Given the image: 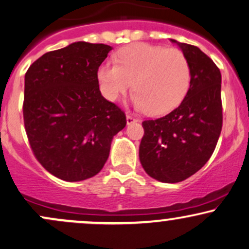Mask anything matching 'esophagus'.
<instances>
[{"mask_svg":"<svg viewBox=\"0 0 249 249\" xmlns=\"http://www.w3.org/2000/svg\"><path fill=\"white\" fill-rule=\"evenodd\" d=\"M136 122H138L137 118H134V117H132L131 115H126V124L127 125L133 124V123H136Z\"/></svg>","mask_w":249,"mask_h":249,"instance_id":"34e87169","label":"esophagus"}]
</instances>
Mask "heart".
Here are the masks:
<instances>
[{"mask_svg":"<svg viewBox=\"0 0 249 249\" xmlns=\"http://www.w3.org/2000/svg\"><path fill=\"white\" fill-rule=\"evenodd\" d=\"M116 62H104L97 70L102 94L111 102L133 82V106L160 116L175 109L189 90L190 65L178 49L137 43L119 50Z\"/></svg>","mask_w":249,"mask_h":249,"instance_id":"b5f03b06","label":"heart"}]
</instances>
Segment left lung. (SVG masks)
<instances>
[{
  "label": "left lung",
  "instance_id": "left-lung-1",
  "mask_svg": "<svg viewBox=\"0 0 249 249\" xmlns=\"http://www.w3.org/2000/svg\"><path fill=\"white\" fill-rule=\"evenodd\" d=\"M170 40L189 61V90L168 115L142 122L145 134L139 147L142 168L164 183L181 182L198 172L213 153L223 126L219 68L197 46Z\"/></svg>",
  "mask_w": 249,
  "mask_h": 249
}]
</instances>
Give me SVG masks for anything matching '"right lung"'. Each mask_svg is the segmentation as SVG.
Returning <instances> with one entry per match:
<instances>
[{
	"label": "right lung",
	"mask_w": 249,
	"mask_h": 249,
	"mask_svg": "<svg viewBox=\"0 0 249 249\" xmlns=\"http://www.w3.org/2000/svg\"><path fill=\"white\" fill-rule=\"evenodd\" d=\"M111 46L77 41L29 67L23 116L35 157L47 172L77 182L101 172L125 113L100 91L97 70Z\"/></svg>",
	"instance_id": "right-lung-1"
}]
</instances>
